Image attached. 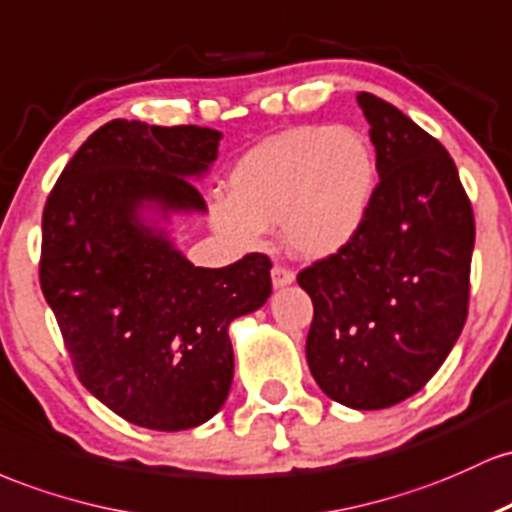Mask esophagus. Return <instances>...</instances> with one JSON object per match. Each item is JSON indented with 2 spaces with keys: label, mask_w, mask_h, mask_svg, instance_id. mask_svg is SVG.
<instances>
[{
  "label": "esophagus",
  "mask_w": 512,
  "mask_h": 512,
  "mask_svg": "<svg viewBox=\"0 0 512 512\" xmlns=\"http://www.w3.org/2000/svg\"><path fill=\"white\" fill-rule=\"evenodd\" d=\"M271 280H273V287L292 285V283H295V273H292L290 268H285V266H275L271 271Z\"/></svg>",
  "instance_id": "34e87169"
}]
</instances>
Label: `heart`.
Here are the masks:
<instances>
[{
  "instance_id": "obj_1",
  "label": "heart",
  "mask_w": 512,
  "mask_h": 512,
  "mask_svg": "<svg viewBox=\"0 0 512 512\" xmlns=\"http://www.w3.org/2000/svg\"><path fill=\"white\" fill-rule=\"evenodd\" d=\"M377 191L370 140L348 125H300L251 147L210 203L212 227L254 249L278 225L292 256L321 261L360 234Z\"/></svg>"
}]
</instances>
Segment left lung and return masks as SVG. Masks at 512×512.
<instances>
[{
    "instance_id": "8db88e82",
    "label": "left lung",
    "mask_w": 512,
    "mask_h": 512,
    "mask_svg": "<svg viewBox=\"0 0 512 512\" xmlns=\"http://www.w3.org/2000/svg\"><path fill=\"white\" fill-rule=\"evenodd\" d=\"M377 154L375 200L343 251L297 275L314 302L307 363L329 399L375 411L426 382L462 333L474 215L447 149L360 91Z\"/></svg>"
}]
</instances>
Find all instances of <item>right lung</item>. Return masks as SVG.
Listing matches in <instances>:
<instances>
[{
  "instance_id": "add662e5",
  "label": "right lung",
  "mask_w": 512,
  "mask_h": 512,
  "mask_svg": "<svg viewBox=\"0 0 512 512\" xmlns=\"http://www.w3.org/2000/svg\"><path fill=\"white\" fill-rule=\"evenodd\" d=\"M222 132L111 120L65 166L43 210L40 287L79 382L135 426L210 421L234 377L229 324L271 297V261L193 266L171 217L208 212Z\"/></svg>"
}]
</instances>
